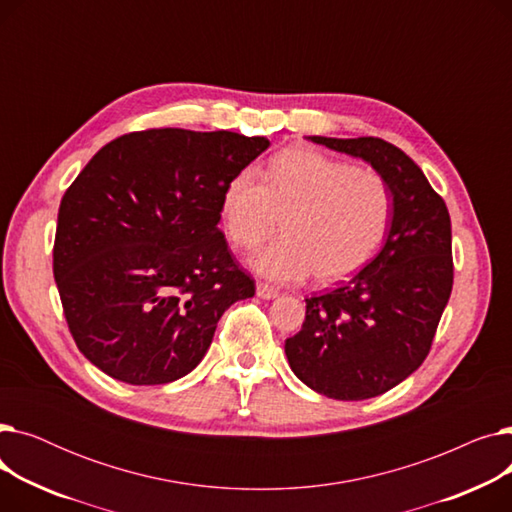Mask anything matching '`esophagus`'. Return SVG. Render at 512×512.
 Masks as SVG:
<instances>
[{
    "label": "esophagus",
    "mask_w": 512,
    "mask_h": 512,
    "mask_svg": "<svg viewBox=\"0 0 512 512\" xmlns=\"http://www.w3.org/2000/svg\"><path fill=\"white\" fill-rule=\"evenodd\" d=\"M257 297L259 299H276L278 297V290L274 286H270V284L259 282L257 284Z\"/></svg>",
    "instance_id": "34e87169"
}]
</instances>
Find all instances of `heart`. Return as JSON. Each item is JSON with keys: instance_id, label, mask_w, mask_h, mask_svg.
<instances>
[{"instance_id": "1", "label": "heart", "mask_w": 512, "mask_h": 512, "mask_svg": "<svg viewBox=\"0 0 512 512\" xmlns=\"http://www.w3.org/2000/svg\"><path fill=\"white\" fill-rule=\"evenodd\" d=\"M392 209L384 176L311 149L276 155L265 182L242 170L222 193L224 228L240 249L257 247L282 220L284 236L251 259L278 284L311 272L321 284L353 276L380 247Z\"/></svg>"}]
</instances>
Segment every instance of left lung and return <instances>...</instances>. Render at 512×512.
Masks as SVG:
<instances>
[{"mask_svg": "<svg viewBox=\"0 0 512 512\" xmlns=\"http://www.w3.org/2000/svg\"><path fill=\"white\" fill-rule=\"evenodd\" d=\"M317 145L365 159L392 188L382 251L359 274L307 299L299 334L286 340L290 369L336 400L380 396L425 361L452 292V232L444 199L415 161L378 137Z\"/></svg>", "mask_w": 512, "mask_h": 512, "instance_id": "1", "label": "left lung"}]
</instances>
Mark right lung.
<instances>
[{
    "label": "right lung",
    "instance_id": "right-lung-1",
    "mask_svg": "<svg viewBox=\"0 0 512 512\" xmlns=\"http://www.w3.org/2000/svg\"><path fill=\"white\" fill-rule=\"evenodd\" d=\"M270 141L149 128L99 149L62 197L53 242L70 334L132 386L191 373L224 311L255 294L218 222L226 184Z\"/></svg>",
    "mask_w": 512,
    "mask_h": 512
}]
</instances>
